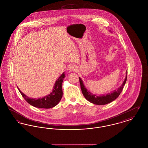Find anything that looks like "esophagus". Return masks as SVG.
<instances>
[{
	"instance_id": "1",
	"label": "esophagus",
	"mask_w": 148,
	"mask_h": 148,
	"mask_svg": "<svg viewBox=\"0 0 148 148\" xmlns=\"http://www.w3.org/2000/svg\"><path fill=\"white\" fill-rule=\"evenodd\" d=\"M77 70V66L75 65H71L69 66V71H75Z\"/></svg>"
}]
</instances>
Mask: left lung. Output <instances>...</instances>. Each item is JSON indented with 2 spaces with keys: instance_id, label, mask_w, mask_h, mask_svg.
Returning <instances> with one entry per match:
<instances>
[{
  "instance_id": "1",
  "label": "left lung",
  "mask_w": 148,
  "mask_h": 148,
  "mask_svg": "<svg viewBox=\"0 0 148 148\" xmlns=\"http://www.w3.org/2000/svg\"><path fill=\"white\" fill-rule=\"evenodd\" d=\"M127 75H126L125 79L123 82L122 85L119 88H118L116 90H114L113 92L110 94L108 93L106 94V95H100V96L92 94L90 92L88 91L87 89L85 88L82 80L81 79L80 77H79V82H80V88L82 89V93L84 96L85 99L92 104H94L96 105H105L106 104H108L117 98L122 92L124 86V85L127 82Z\"/></svg>"
}]
</instances>
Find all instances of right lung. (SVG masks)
Here are the masks:
<instances>
[{"mask_svg": "<svg viewBox=\"0 0 148 148\" xmlns=\"http://www.w3.org/2000/svg\"><path fill=\"white\" fill-rule=\"evenodd\" d=\"M65 77V74L63 73L56 80L52 92L48 95L42 98L33 99L29 98L28 96L23 94L18 88V89L23 98L29 104L36 108L49 109L56 106L62 98V83Z\"/></svg>", "mask_w": 148, "mask_h": 148, "instance_id": "obj_1", "label": "right lung"}]
</instances>
